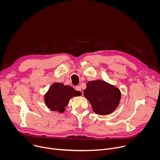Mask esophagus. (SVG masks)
I'll return each mask as SVG.
<instances>
[{"instance_id": "esophagus-1", "label": "esophagus", "mask_w": 160, "mask_h": 160, "mask_svg": "<svg viewBox=\"0 0 160 160\" xmlns=\"http://www.w3.org/2000/svg\"><path fill=\"white\" fill-rule=\"evenodd\" d=\"M75 89L77 91H79V92H82V91H81V87H80V86H76V87H75ZM82 95H83L82 92Z\"/></svg>"}]
</instances>
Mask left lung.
<instances>
[{"instance_id": "1", "label": "left lung", "mask_w": 160, "mask_h": 160, "mask_svg": "<svg viewBox=\"0 0 160 160\" xmlns=\"http://www.w3.org/2000/svg\"><path fill=\"white\" fill-rule=\"evenodd\" d=\"M83 90L84 96L88 100L93 111L99 115L112 112L118 107L121 92L113 85L100 80L88 82Z\"/></svg>"}]
</instances>
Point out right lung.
Segmentation results:
<instances>
[{"instance_id": "1", "label": "right lung", "mask_w": 160, "mask_h": 160, "mask_svg": "<svg viewBox=\"0 0 160 160\" xmlns=\"http://www.w3.org/2000/svg\"><path fill=\"white\" fill-rule=\"evenodd\" d=\"M81 94L80 92L75 90L71 86L54 83L45 95L44 100L45 104L49 109L62 112L72 98L79 96Z\"/></svg>"}]
</instances>
